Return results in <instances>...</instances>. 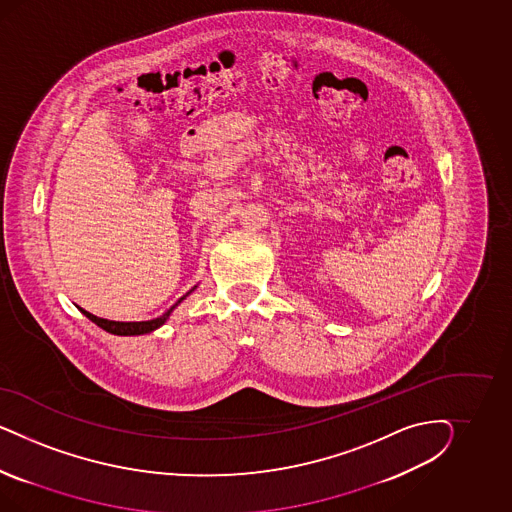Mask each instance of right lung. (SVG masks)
<instances>
[{
  "label": "right lung",
  "instance_id": "right-lung-1",
  "mask_svg": "<svg viewBox=\"0 0 512 512\" xmlns=\"http://www.w3.org/2000/svg\"><path fill=\"white\" fill-rule=\"evenodd\" d=\"M191 291H193V289H191ZM191 291H189V293H191ZM189 293H187V295H189ZM186 296H182L178 302H182ZM178 302H176L174 306H178ZM174 306H172L171 310L165 311L161 317L152 319V321H140V323H120V321H109V319L95 317V315H92L90 311L82 310V308H80V311H82L90 321H93L95 325L101 326L103 330H107L110 334H116V336H139V334H148V332H152L155 328H159V326L163 325V323L169 319V315H171V311L174 310Z\"/></svg>",
  "mask_w": 512,
  "mask_h": 512
}]
</instances>
